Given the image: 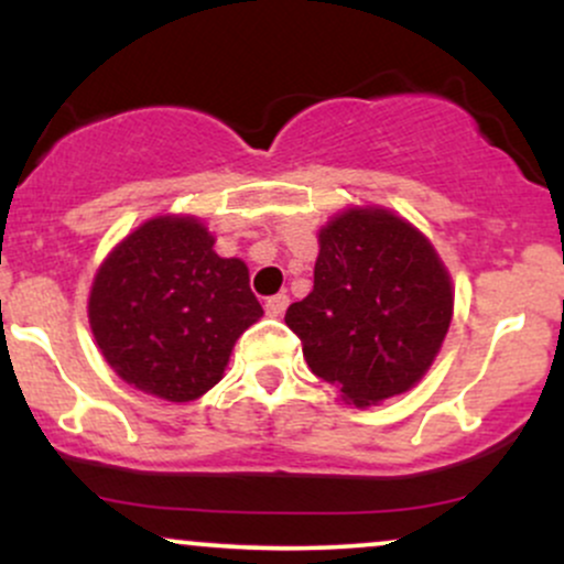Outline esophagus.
<instances>
[{
	"label": "esophagus",
	"instance_id": "34e87169",
	"mask_svg": "<svg viewBox=\"0 0 564 564\" xmlns=\"http://www.w3.org/2000/svg\"><path fill=\"white\" fill-rule=\"evenodd\" d=\"M286 307H289V296L286 294H275V296H270L268 302H264V313H268L270 318H281V315L286 313Z\"/></svg>",
	"mask_w": 564,
	"mask_h": 564
}]
</instances>
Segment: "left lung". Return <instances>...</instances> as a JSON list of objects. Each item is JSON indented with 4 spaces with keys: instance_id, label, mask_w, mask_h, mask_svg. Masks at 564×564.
Listing matches in <instances>:
<instances>
[{
    "instance_id": "8db88e82",
    "label": "left lung",
    "mask_w": 564,
    "mask_h": 564,
    "mask_svg": "<svg viewBox=\"0 0 564 564\" xmlns=\"http://www.w3.org/2000/svg\"><path fill=\"white\" fill-rule=\"evenodd\" d=\"M313 291L286 310L310 371L366 408L416 387L453 318V283L422 230L349 206L318 232Z\"/></svg>"
}]
</instances>
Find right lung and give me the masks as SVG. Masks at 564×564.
<instances>
[{"label":"right lung","mask_w":564,"mask_h":564,"mask_svg":"<svg viewBox=\"0 0 564 564\" xmlns=\"http://www.w3.org/2000/svg\"><path fill=\"white\" fill-rule=\"evenodd\" d=\"M89 328L134 390L191 403L223 379L232 345L262 304L249 268L219 257L198 217L145 219L108 251L89 289Z\"/></svg>","instance_id":"obj_1"}]
</instances>
